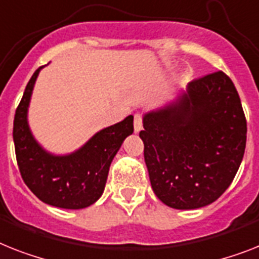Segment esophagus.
Returning a JSON list of instances; mask_svg holds the SVG:
<instances>
[{"label":"esophagus","mask_w":259,"mask_h":259,"mask_svg":"<svg viewBox=\"0 0 259 259\" xmlns=\"http://www.w3.org/2000/svg\"><path fill=\"white\" fill-rule=\"evenodd\" d=\"M134 128H135V132H139L143 128V116L140 114H135Z\"/></svg>","instance_id":"34e87169"}]
</instances>
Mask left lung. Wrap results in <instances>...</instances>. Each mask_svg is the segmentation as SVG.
<instances>
[{
    "label": "left lung",
    "mask_w": 259,
    "mask_h": 259,
    "mask_svg": "<svg viewBox=\"0 0 259 259\" xmlns=\"http://www.w3.org/2000/svg\"><path fill=\"white\" fill-rule=\"evenodd\" d=\"M144 160L160 201L175 209H198L229 188L246 147L241 99L225 72L194 79L177 99L147 112Z\"/></svg>",
    "instance_id": "8db88e82"
}]
</instances>
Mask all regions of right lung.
<instances>
[{
    "instance_id": "obj_1",
    "label": "right lung",
    "mask_w": 259,
    "mask_h": 259,
    "mask_svg": "<svg viewBox=\"0 0 259 259\" xmlns=\"http://www.w3.org/2000/svg\"><path fill=\"white\" fill-rule=\"evenodd\" d=\"M42 67L27 83L14 116L13 140L19 172L30 191L45 204L63 209L87 208L103 193L112 159L134 132V116L99 131L75 152H48L34 139L27 123L30 99Z\"/></svg>"
}]
</instances>
